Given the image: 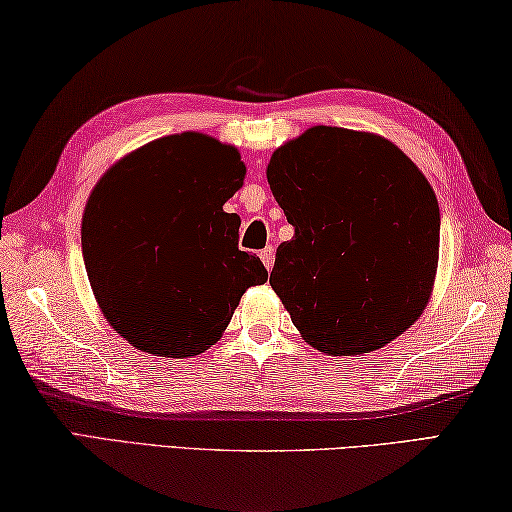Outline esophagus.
<instances>
[{"label":"esophagus","instance_id":"34e87169","mask_svg":"<svg viewBox=\"0 0 512 512\" xmlns=\"http://www.w3.org/2000/svg\"><path fill=\"white\" fill-rule=\"evenodd\" d=\"M261 261H263V265H265V270L272 272V267H274V249H272V247H265V249L261 251Z\"/></svg>","mask_w":512,"mask_h":512}]
</instances>
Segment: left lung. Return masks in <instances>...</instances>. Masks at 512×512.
Segmentation results:
<instances>
[{
  "mask_svg": "<svg viewBox=\"0 0 512 512\" xmlns=\"http://www.w3.org/2000/svg\"><path fill=\"white\" fill-rule=\"evenodd\" d=\"M294 236L276 249L272 290L310 346L378 351L432 297L441 213L432 186L391 141L315 125L267 164Z\"/></svg>",
  "mask_w": 512,
  "mask_h": 512,
  "instance_id": "left-lung-1",
  "label": "left lung"
}]
</instances>
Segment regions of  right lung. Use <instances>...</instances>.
<instances>
[{
	"instance_id": "right-lung-1",
	"label": "right lung",
	"mask_w": 512,
	"mask_h": 512,
	"mask_svg": "<svg viewBox=\"0 0 512 512\" xmlns=\"http://www.w3.org/2000/svg\"><path fill=\"white\" fill-rule=\"evenodd\" d=\"M245 179L240 152L200 132L150 141L98 179L83 258L98 308L125 342L193 357L218 342L242 294L267 281L222 206Z\"/></svg>"
}]
</instances>
